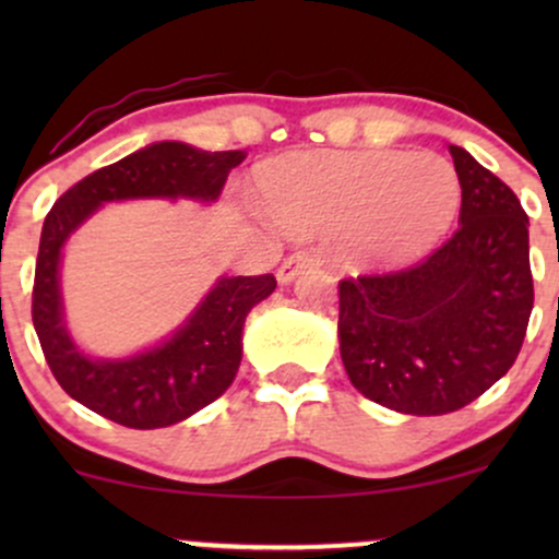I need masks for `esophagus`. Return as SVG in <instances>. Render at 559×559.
Wrapping results in <instances>:
<instances>
[{
	"instance_id": "1",
	"label": "esophagus",
	"mask_w": 559,
	"mask_h": 559,
	"mask_svg": "<svg viewBox=\"0 0 559 559\" xmlns=\"http://www.w3.org/2000/svg\"><path fill=\"white\" fill-rule=\"evenodd\" d=\"M316 262H318L316 254L305 252V249H301V252H294L292 258H286L284 262H281V267H278V273H275V278H278L281 286L292 284V281L297 278L301 271L312 267V265H316Z\"/></svg>"
}]
</instances>
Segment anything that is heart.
I'll return each mask as SVG.
<instances>
[{
	"instance_id": "heart-1",
	"label": "heart",
	"mask_w": 559,
	"mask_h": 559,
	"mask_svg": "<svg viewBox=\"0 0 559 559\" xmlns=\"http://www.w3.org/2000/svg\"><path fill=\"white\" fill-rule=\"evenodd\" d=\"M267 213L294 234L342 230L355 267H400L447 234L460 210V176L444 157L413 152L288 155L262 165Z\"/></svg>"
}]
</instances>
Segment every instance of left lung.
<instances>
[{
	"instance_id": "obj_1",
	"label": "left lung",
	"mask_w": 559,
	"mask_h": 559,
	"mask_svg": "<svg viewBox=\"0 0 559 559\" xmlns=\"http://www.w3.org/2000/svg\"><path fill=\"white\" fill-rule=\"evenodd\" d=\"M463 189L460 228L407 271L338 284V349L352 386L404 415L478 400L521 352L534 278L528 215L507 183L449 146Z\"/></svg>"
}]
</instances>
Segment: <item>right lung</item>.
Returning a JSON list of instances; mask_svg holds the SVG:
<instances>
[{
  "label": "right lung",
  "instance_id": "right-lung-1",
  "mask_svg": "<svg viewBox=\"0 0 559 559\" xmlns=\"http://www.w3.org/2000/svg\"><path fill=\"white\" fill-rule=\"evenodd\" d=\"M243 152H204L157 141L92 173L55 202L41 228L34 278V329L62 389L126 428H165L207 407L234 383L243 320L275 288L273 275H221L170 336L126 357H92L70 336L60 265L70 236L102 204L128 199H191L213 204Z\"/></svg>",
  "mask_w": 559,
  "mask_h": 559
}]
</instances>
